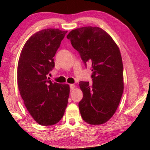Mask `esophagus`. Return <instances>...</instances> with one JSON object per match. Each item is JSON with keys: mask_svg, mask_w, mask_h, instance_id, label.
<instances>
[{"mask_svg": "<svg viewBox=\"0 0 150 150\" xmlns=\"http://www.w3.org/2000/svg\"><path fill=\"white\" fill-rule=\"evenodd\" d=\"M75 87H76V86H75V84H71L70 85V89L72 91V90L74 89V88H75Z\"/></svg>", "mask_w": 150, "mask_h": 150, "instance_id": "esophagus-1", "label": "esophagus"}]
</instances>
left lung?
Returning <instances> with one entry per match:
<instances>
[{
  "label": "left lung",
  "mask_w": 150,
  "mask_h": 150,
  "mask_svg": "<svg viewBox=\"0 0 150 150\" xmlns=\"http://www.w3.org/2000/svg\"><path fill=\"white\" fill-rule=\"evenodd\" d=\"M67 38L85 65L92 64V84L79 82L83 94L79 103L81 117L91 125L103 124L115 113L123 93L120 50L110 35L98 27H81L71 30Z\"/></svg>",
  "instance_id": "left-lung-1"
}]
</instances>
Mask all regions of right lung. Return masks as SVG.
<instances>
[{
  "mask_svg": "<svg viewBox=\"0 0 150 150\" xmlns=\"http://www.w3.org/2000/svg\"><path fill=\"white\" fill-rule=\"evenodd\" d=\"M67 31L47 28L33 34L20 53L18 87L24 105L42 126L57 124L64 115L69 96L68 84L47 79L55 65L54 56Z\"/></svg>",
  "mask_w": 150,
  "mask_h": 150,
  "instance_id": "1",
  "label": "right lung"
}]
</instances>
